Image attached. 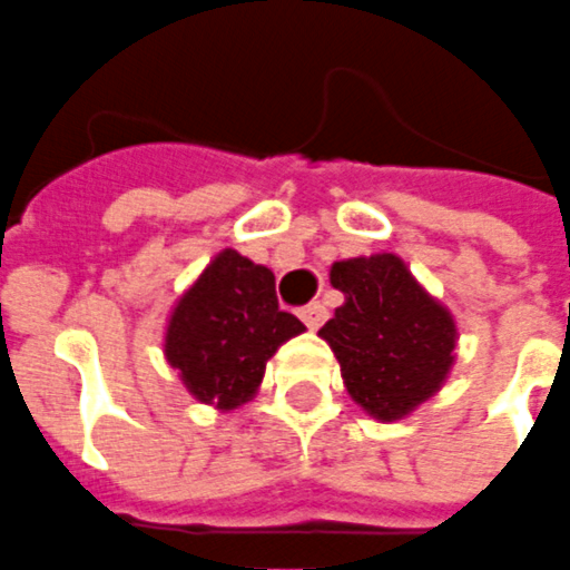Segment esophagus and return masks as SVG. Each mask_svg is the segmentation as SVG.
I'll return each instance as SVG.
<instances>
[{
	"label": "esophagus",
	"mask_w": 570,
	"mask_h": 570,
	"mask_svg": "<svg viewBox=\"0 0 570 570\" xmlns=\"http://www.w3.org/2000/svg\"><path fill=\"white\" fill-rule=\"evenodd\" d=\"M299 317H303V323H306L308 330H321L323 321H326V306H323V303H308V306L299 312Z\"/></svg>",
	"instance_id": "esophagus-1"
}]
</instances>
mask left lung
I'll return each instance as SVG.
<instances>
[{"mask_svg":"<svg viewBox=\"0 0 570 570\" xmlns=\"http://www.w3.org/2000/svg\"><path fill=\"white\" fill-rule=\"evenodd\" d=\"M330 282L344 303L317 335L338 358L344 389L373 421H403L448 382L456 317L394 253L335 262Z\"/></svg>","mask_w":570,"mask_h":570,"instance_id":"1","label":"left lung"}]
</instances>
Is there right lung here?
Segmentation results:
<instances>
[{"instance_id":"obj_1","label":"right lung","mask_w":570,"mask_h":570,"mask_svg":"<svg viewBox=\"0 0 570 570\" xmlns=\"http://www.w3.org/2000/svg\"><path fill=\"white\" fill-rule=\"evenodd\" d=\"M306 326L276 303L271 267L220 249L181 291L164 326V358L188 394L217 412L256 397L276 350Z\"/></svg>"}]
</instances>
